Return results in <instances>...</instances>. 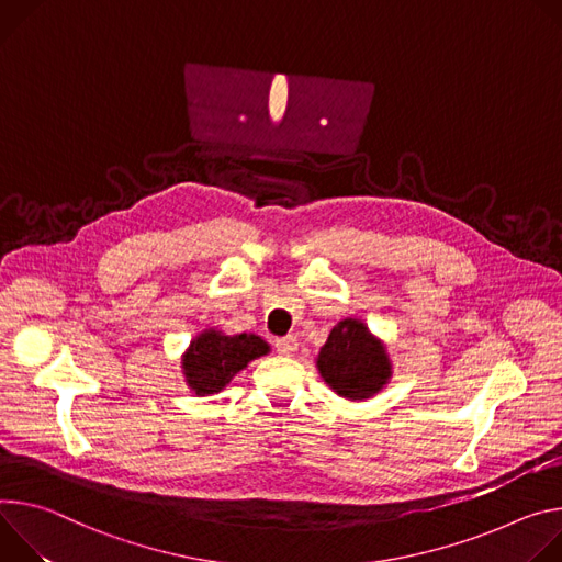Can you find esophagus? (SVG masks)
Segmentation results:
<instances>
[{
    "label": "esophagus",
    "mask_w": 562,
    "mask_h": 562,
    "mask_svg": "<svg viewBox=\"0 0 562 562\" xmlns=\"http://www.w3.org/2000/svg\"><path fill=\"white\" fill-rule=\"evenodd\" d=\"M296 337H292V335H288V337H281V339H277L274 341V350L279 352V355H283V357H290V355H294L296 352Z\"/></svg>",
    "instance_id": "1"
}]
</instances>
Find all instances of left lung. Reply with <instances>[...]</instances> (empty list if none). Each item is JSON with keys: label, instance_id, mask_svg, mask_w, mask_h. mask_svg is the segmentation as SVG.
<instances>
[{"label": "left lung", "instance_id": "left-lung-1", "mask_svg": "<svg viewBox=\"0 0 562 562\" xmlns=\"http://www.w3.org/2000/svg\"><path fill=\"white\" fill-rule=\"evenodd\" d=\"M317 368L328 386L348 400H368L391 378L384 346L357 319H344L333 328Z\"/></svg>", "mask_w": 562, "mask_h": 562}]
</instances>
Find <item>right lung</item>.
Segmentation results:
<instances>
[{"label":"right lung","mask_w":562,"mask_h":562,"mask_svg":"<svg viewBox=\"0 0 562 562\" xmlns=\"http://www.w3.org/2000/svg\"><path fill=\"white\" fill-rule=\"evenodd\" d=\"M270 346L257 335H221L216 330L203 333L192 341L182 359L187 384L196 395H212L225 389L229 380L249 361L266 355Z\"/></svg>","instance_id":"1"}]
</instances>
